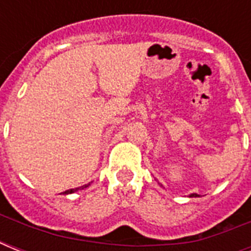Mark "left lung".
I'll use <instances>...</instances> for the list:
<instances>
[{"instance_id": "1", "label": "left lung", "mask_w": 251, "mask_h": 251, "mask_svg": "<svg viewBox=\"0 0 251 251\" xmlns=\"http://www.w3.org/2000/svg\"><path fill=\"white\" fill-rule=\"evenodd\" d=\"M190 197H199V195H198V194H195V193H194V194H191Z\"/></svg>"}]
</instances>
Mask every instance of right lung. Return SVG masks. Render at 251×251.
I'll use <instances>...</instances> for the list:
<instances>
[{
	"mask_svg": "<svg viewBox=\"0 0 251 251\" xmlns=\"http://www.w3.org/2000/svg\"><path fill=\"white\" fill-rule=\"evenodd\" d=\"M88 185H84V186H80V187H76V189H70V190H66L65 191V194H70V193H74V191L76 190H80V189H84V187H87Z\"/></svg>",
	"mask_w": 251,
	"mask_h": 251,
	"instance_id": "add662e5",
	"label": "right lung"
}]
</instances>
